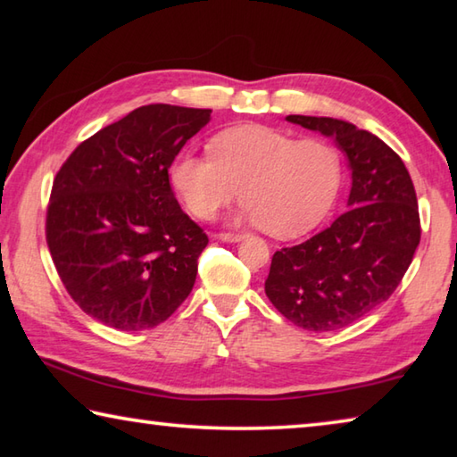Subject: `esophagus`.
<instances>
[{
    "label": "esophagus",
    "mask_w": 457,
    "mask_h": 457,
    "mask_svg": "<svg viewBox=\"0 0 457 457\" xmlns=\"http://www.w3.org/2000/svg\"><path fill=\"white\" fill-rule=\"evenodd\" d=\"M218 237L223 239V242H239L244 234H237V231H220Z\"/></svg>",
    "instance_id": "34e87169"
}]
</instances>
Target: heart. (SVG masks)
<instances>
[{
  "mask_svg": "<svg viewBox=\"0 0 457 457\" xmlns=\"http://www.w3.org/2000/svg\"><path fill=\"white\" fill-rule=\"evenodd\" d=\"M171 183L199 220H212L239 189L242 220L276 237H292L330 212L343 183V157L324 138L236 127L212 138V154H177Z\"/></svg>",
  "mask_w": 457,
  "mask_h": 457,
  "instance_id": "heart-1",
  "label": "heart"
}]
</instances>
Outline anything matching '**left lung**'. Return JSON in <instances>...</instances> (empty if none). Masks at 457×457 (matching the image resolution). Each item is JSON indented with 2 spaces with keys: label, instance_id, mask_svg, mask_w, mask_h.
<instances>
[{
  "label": "left lung",
  "instance_id": "1",
  "mask_svg": "<svg viewBox=\"0 0 457 457\" xmlns=\"http://www.w3.org/2000/svg\"><path fill=\"white\" fill-rule=\"evenodd\" d=\"M286 120L332 137L349 157V210L327 229L272 256L266 296L306 330H337L383 304L421 239L415 187L399 154L369 130L330 117Z\"/></svg>",
  "mask_w": 457,
  "mask_h": 457
}]
</instances>
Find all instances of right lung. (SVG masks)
I'll return each mask as SVG.
<instances>
[{
  "instance_id": "right-lung-1",
  "label": "right lung",
  "mask_w": 457,
  "mask_h": 457,
  "mask_svg": "<svg viewBox=\"0 0 457 457\" xmlns=\"http://www.w3.org/2000/svg\"><path fill=\"white\" fill-rule=\"evenodd\" d=\"M210 108L146 104L82 141L54 177L46 242L66 292L117 330L165 322L195 284L210 239L169 183Z\"/></svg>"
}]
</instances>
